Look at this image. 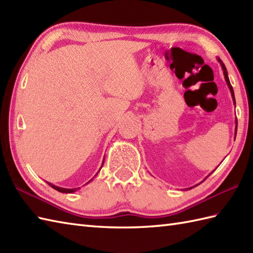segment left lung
Returning a JSON list of instances; mask_svg holds the SVG:
<instances>
[{
  "label": "left lung",
  "instance_id": "obj_1",
  "mask_svg": "<svg viewBox=\"0 0 253 253\" xmlns=\"http://www.w3.org/2000/svg\"><path fill=\"white\" fill-rule=\"evenodd\" d=\"M218 62L221 63V65H222V68H223V71H224V76H225V80H226V83H227V84H228V88H229V90H230V92H232L233 99H234V103H235V95H234V90H233L232 84H230V83H229V79H228V76H227V71H226V67H225L224 63H223L221 60H219V58H218ZM236 131H237V128H236Z\"/></svg>",
  "mask_w": 253,
  "mask_h": 253
}]
</instances>
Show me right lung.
<instances>
[{"mask_svg":"<svg viewBox=\"0 0 253 253\" xmlns=\"http://www.w3.org/2000/svg\"><path fill=\"white\" fill-rule=\"evenodd\" d=\"M47 184H49L52 188H54L55 190L60 191V192H63V193H71V192H74V191L77 190V188H74V189H66V188H61V187H57V186L52 185V184H50V182H47Z\"/></svg>","mask_w":253,"mask_h":253,"instance_id":"1","label":"right lung"}]
</instances>
